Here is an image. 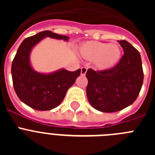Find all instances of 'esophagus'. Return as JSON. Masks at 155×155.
<instances>
[{
  "label": "esophagus",
  "instance_id": "1",
  "mask_svg": "<svg viewBox=\"0 0 155 155\" xmlns=\"http://www.w3.org/2000/svg\"><path fill=\"white\" fill-rule=\"evenodd\" d=\"M86 72H87V68H84V67H82L81 69V74L85 75Z\"/></svg>",
  "mask_w": 155,
  "mask_h": 155
}]
</instances>
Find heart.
I'll return each mask as SVG.
<instances>
[{"label":"heart","instance_id":"heart-1","mask_svg":"<svg viewBox=\"0 0 155 155\" xmlns=\"http://www.w3.org/2000/svg\"><path fill=\"white\" fill-rule=\"evenodd\" d=\"M80 54L88 61H93L99 70H109L114 68L120 61L122 50L116 43L98 41H87L80 47Z\"/></svg>","mask_w":155,"mask_h":155}]
</instances>
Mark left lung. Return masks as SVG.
<instances>
[{
  "label": "left lung",
  "instance_id": "left-lung-1",
  "mask_svg": "<svg viewBox=\"0 0 155 155\" xmlns=\"http://www.w3.org/2000/svg\"><path fill=\"white\" fill-rule=\"evenodd\" d=\"M118 42L124 55L114 68L88 69L87 97L91 106L103 113H114L132 105L141 89L143 72L140 54L126 40Z\"/></svg>",
  "mask_w": 155,
  "mask_h": 155
}]
</instances>
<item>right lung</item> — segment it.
Wrapping results in <instances>:
<instances>
[{"label":"right lung","instance_id":"obj_1","mask_svg":"<svg viewBox=\"0 0 155 155\" xmlns=\"http://www.w3.org/2000/svg\"><path fill=\"white\" fill-rule=\"evenodd\" d=\"M46 37L68 41L69 37L51 31H42L23 40L19 46L12 65L15 91L21 102L39 111L50 110L62 102L68 88L80 76L81 69L69 71L60 69L42 74L32 68L30 54L35 45Z\"/></svg>","mask_w":155,"mask_h":155}]
</instances>
